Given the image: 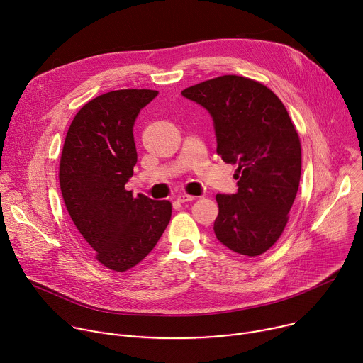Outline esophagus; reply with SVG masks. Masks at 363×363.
I'll use <instances>...</instances> for the list:
<instances>
[{
	"instance_id": "esophagus-1",
	"label": "esophagus",
	"mask_w": 363,
	"mask_h": 363,
	"mask_svg": "<svg viewBox=\"0 0 363 363\" xmlns=\"http://www.w3.org/2000/svg\"><path fill=\"white\" fill-rule=\"evenodd\" d=\"M195 199V196L194 195H188V194H179L178 196H177V201L178 202H189V201H194Z\"/></svg>"
}]
</instances>
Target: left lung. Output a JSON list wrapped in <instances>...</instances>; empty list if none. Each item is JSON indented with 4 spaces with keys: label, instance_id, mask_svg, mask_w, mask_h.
I'll use <instances>...</instances> for the list:
<instances>
[{
    "label": "left lung",
    "instance_id": "1",
    "mask_svg": "<svg viewBox=\"0 0 363 363\" xmlns=\"http://www.w3.org/2000/svg\"><path fill=\"white\" fill-rule=\"evenodd\" d=\"M214 121L217 153L237 165L238 191L216 196L214 233L234 252L255 257L283 234L301 174V145L283 101L260 82L225 74L182 90Z\"/></svg>",
    "mask_w": 363,
    "mask_h": 363
}]
</instances>
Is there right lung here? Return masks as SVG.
<instances>
[{
    "mask_svg": "<svg viewBox=\"0 0 363 363\" xmlns=\"http://www.w3.org/2000/svg\"><path fill=\"white\" fill-rule=\"evenodd\" d=\"M157 90L100 94L76 113L63 145L59 181L66 208L94 258L113 272L140 263L169 224L172 203L125 188L138 161L133 125Z\"/></svg>",
    "mask_w": 363,
    "mask_h": 363,
    "instance_id": "obj_1",
    "label": "right lung"
}]
</instances>
